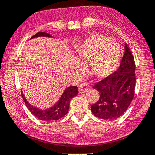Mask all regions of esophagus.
<instances>
[{
  "instance_id": "1",
  "label": "esophagus",
  "mask_w": 155,
  "mask_h": 155,
  "mask_svg": "<svg viewBox=\"0 0 155 155\" xmlns=\"http://www.w3.org/2000/svg\"><path fill=\"white\" fill-rule=\"evenodd\" d=\"M90 86L87 83H82L81 85L79 86V91L81 93H83V92H87V90H89L90 89Z\"/></svg>"
}]
</instances>
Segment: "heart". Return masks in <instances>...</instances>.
<instances>
[{"instance_id":"b5f03b06","label":"heart","mask_w":155,"mask_h":155,"mask_svg":"<svg viewBox=\"0 0 155 155\" xmlns=\"http://www.w3.org/2000/svg\"><path fill=\"white\" fill-rule=\"evenodd\" d=\"M76 53L81 63L90 62L91 73L97 78H106L115 71L121 60L120 45L111 38L95 34L76 46ZM78 68L82 67L78 64Z\"/></svg>"}]
</instances>
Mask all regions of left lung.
<instances>
[{
	"mask_svg": "<svg viewBox=\"0 0 155 155\" xmlns=\"http://www.w3.org/2000/svg\"><path fill=\"white\" fill-rule=\"evenodd\" d=\"M135 63L130 48L124 44V53L117 70L97 82L92 88L100 98L91 105L92 114L103 120H115L129 107L135 89Z\"/></svg>",
	"mask_w": 155,
	"mask_h": 155,
	"instance_id": "8db88e82",
	"label": "left lung"
}]
</instances>
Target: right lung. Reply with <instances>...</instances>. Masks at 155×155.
<instances>
[{"instance_id":"1","label":"right lung","mask_w":155,"mask_h":155,"mask_svg":"<svg viewBox=\"0 0 155 155\" xmlns=\"http://www.w3.org/2000/svg\"><path fill=\"white\" fill-rule=\"evenodd\" d=\"M52 37V36L47 33L44 32H39L36 33L33 36H32L31 39L36 37ZM78 94V87L77 86H70L68 87L63 95H61L60 100H58L57 103L53 107L47 110H42L39 108L34 107L31 105V104L28 102V100L25 99V96L21 92L22 97L25 102L26 107L30 110V112L33 114L36 118L38 120H43V121H51V120H58L60 118L63 117L68 112L70 106V100L74 97H75Z\"/></svg>"}]
</instances>
